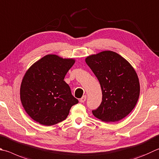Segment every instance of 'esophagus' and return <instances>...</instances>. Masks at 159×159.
I'll list each match as a JSON object with an SVG mask.
<instances>
[{
    "label": "esophagus",
    "instance_id": "esophagus-1",
    "mask_svg": "<svg viewBox=\"0 0 159 159\" xmlns=\"http://www.w3.org/2000/svg\"><path fill=\"white\" fill-rule=\"evenodd\" d=\"M86 99H87V96H86V95H83V96L81 98H80V102H81V103L85 102V100H86Z\"/></svg>",
    "mask_w": 159,
    "mask_h": 159
}]
</instances>
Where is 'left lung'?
Returning a JSON list of instances; mask_svg holds the SVG:
<instances>
[{
    "label": "left lung",
    "instance_id": "1",
    "mask_svg": "<svg viewBox=\"0 0 159 159\" xmlns=\"http://www.w3.org/2000/svg\"><path fill=\"white\" fill-rule=\"evenodd\" d=\"M85 62L99 80L102 91V102L92 111L94 116L106 122H117L127 116L140 95L139 79L132 65L112 51L90 55Z\"/></svg>",
    "mask_w": 159,
    "mask_h": 159
}]
</instances>
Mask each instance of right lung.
I'll return each mask as SVG.
<instances>
[{"label":"right lung","instance_id":"obj_1","mask_svg":"<svg viewBox=\"0 0 159 159\" xmlns=\"http://www.w3.org/2000/svg\"><path fill=\"white\" fill-rule=\"evenodd\" d=\"M75 63L74 58L48 54L32 65L20 88V99L27 114L35 122L52 126L67 117L79 100L71 94L64 79Z\"/></svg>","mask_w":159,"mask_h":159}]
</instances>
